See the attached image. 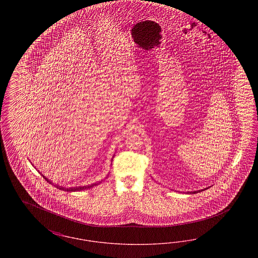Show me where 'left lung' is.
Wrapping results in <instances>:
<instances>
[{"mask_svg":"<svg viewBox=\"0 0 258 258\" xmlns=\"http://www.w3.org/2000/svg\"><path fill=\"white\" fill-rule=\"evenodd\" d=\"M205 189H206V188H205ZM202 190H203V189H201V190H196V191H190V192H189V194H197V192H200V191H202ZM187 192H188V191H187Z\"/></svg>","mask_w":258,"mask_h":258,"instance_id":"8db88e82","label":"left lung"}]
</instances>
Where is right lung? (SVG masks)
Instances as JSON below:
<instances>
[{"label": "right lung", "instance_id": "add662e5", "mask_svg": "<svg viewBox=\"0 0 258 258\" xmlns=\"http://www.w3.org/2000/svg\"><path fill=\"white\" fill-rule=\"evenodd\" d=\"M43 176V175H42ZM43 178L47 181V182H49L50 184H52V182H50L49 180L45 177V176H43ZM101 183V181H99L98 183H94V184H87V185H82V186H72V187H64V186H61V185H59V184H54L55 186H57V188H59V189H61V190H64V191H80V190H85V189H88V188H91V187H93V186H95V185H97V184H100Z\"/></svg>", "mask_w": 258, "mask_h": 258}]
</instances>
